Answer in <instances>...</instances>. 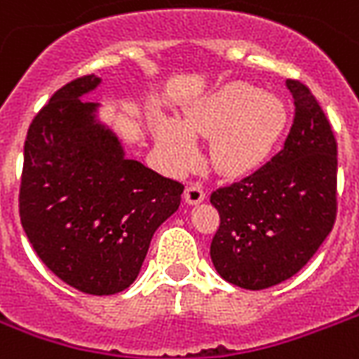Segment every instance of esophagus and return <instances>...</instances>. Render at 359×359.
Instances as JSON below:
<instances>
[{"instance_id": "obj_1", "label": "esophagus", "mask_w": 359, "mask_h": 359, "mask_svg": "<svg viewBox=\"0 0 359 359\" xmlns=\"http://www.w3.org/2000/svg\"><path fill=\"white\" fill-rule=\"evenodd\" d=\"M205 199V190L199 184H190L184 190V201L188 205H198Z\"/></svg>"}]
</instances>
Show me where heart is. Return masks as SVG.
<instances>
[{
  "label": "heart",
  "mask_w": 359,
  "mask_h": 359,
  "mask_svg": "<svg viewBox=\"0 0 359 359\" xmlns=\"http://www.w3.org/2000/svg\"><path fill=\"white\" fill-rule=\"evenodd\" d=\"M286 122L280 97L246 82H229L190 107L182 122L154 118V135L173 168H191L198 160L196 139H210L212 168L222 175H243L269 158Z\"/></svg>",
  "instance_id": "1"
}]
</instances>
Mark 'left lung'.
<instances>
[{
    "instance_id": "left-lung-1",
    "label": "left lung",
    "mask_w": 359,
    "mask_h": 359,
    "mask_svg": "<svg viewBox=\"0 0 359 359\" xmlns=\"http://www.w3.org/2000/svg\"><path fill=\"white\" fill-rule=\"evenodd\" d=\"M295 113L284 149L264 168L210 194L220 226L218 275L245 290L288 280L313 258L337 215V143L311 90L286 81Z\"/></svg>"
}]
</instances>
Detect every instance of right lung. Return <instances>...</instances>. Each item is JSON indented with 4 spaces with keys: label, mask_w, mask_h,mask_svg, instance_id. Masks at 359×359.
I'll return each mask as SVG.
<instances>
[{
    "label": "right lung",
    "mask_w": 359,
    "mask_h": 359,
    "mask_svg": "<svg viewBox=\"0 0 359 359\" xmlns=\"http://www.w3.org/2000/svg\"><path fill=\"white\" fill-rule=\"evenodd\" d=\"M95 75L67 82L27 130L20 222L41 262L79 292L113 295L139 275L184 186L128 160L97 103Z\"/></svg>",
    "instance_id": "obj_1"
}]
</instances>
